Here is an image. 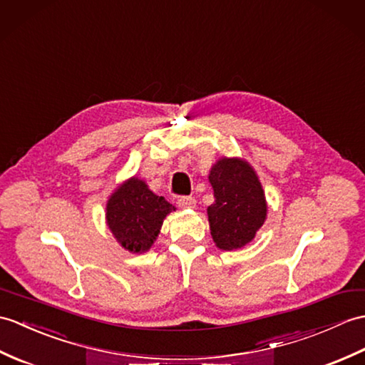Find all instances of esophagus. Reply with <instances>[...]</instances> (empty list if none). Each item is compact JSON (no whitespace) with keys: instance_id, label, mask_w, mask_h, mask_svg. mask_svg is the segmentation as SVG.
I'll use <instances>...</instances> for the list:
<instances>
[{"instance_id":"obj_1","label":"esophagus","mask_w":365,"mask_h":365,"mask_svg":"<svg viewBox=\"0 0 365 365\" xmlns=\"http://www.w3.org/2000/svg\"><path fill=\"white\" fill-rule=\"evenodd\" d=\"M177 203H179L180 208H194L196 207V199L191 196H182L177 200Z\"/></svg>"}]
</instances>
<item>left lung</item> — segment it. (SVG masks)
<instances>
[{"instance_id": "left-lung-1", "label": "left lung", "mask_w": 365, "mask_h": 365, "mask_svg": "<svg viewBox=\"0 0 365 365\" xmlns=\"http://www.w3.org/2000/svg\"><path fill=\"white\" fill-rule=\"evenodd\" d=\"M208 180L215 191V203L207 208L213 241L222 250L244 247L255 238L267 216L255 169L245 160L222 157L211 168Z\"/></svg>"}]
</instances>
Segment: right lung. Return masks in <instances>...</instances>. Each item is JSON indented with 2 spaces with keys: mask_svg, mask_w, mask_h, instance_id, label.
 Here are the masks:
<instances>
[{
  "mask_svg": "<svg viewBox=\"0 0 365 365\" xmlns=\"http://www.w3.org/2000/svg\"><path fill=\"white\" fill-rule=\"evenodd\" d=\"M175 208L152 192L138 177L118 186L107 200L106 219L110 232L125 250L148 252L162 228L163 219Z\"/></svg>",
  "mask_w": 365,
  "mask_h": 365,
  "instance_id": "1",
  "label": "right lung"
}]
</instances>
